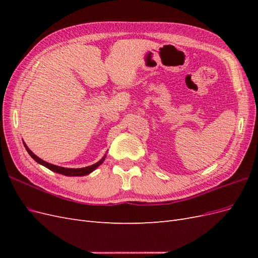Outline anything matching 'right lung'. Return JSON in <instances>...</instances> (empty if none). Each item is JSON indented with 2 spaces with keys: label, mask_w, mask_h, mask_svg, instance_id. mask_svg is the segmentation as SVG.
Masks as SVG:
<instances>
[{
  "label": "right lung",
  "mask_w": 258,
  "mask_h": 258,
  "mask_svg": "<svg viewBox=\"0 0 258 258\" xmlns=\"http://www.w3.org/2000/svg\"><path fill=\"white\" fill-rule=\"evenodd\" d=\"M23 145H25L27 152L29 153V155L32 157L36 162L40 163V165L46 167L47 169L53 171V172L56 173H59V174H62V175H66V176H84V175H87L89 173H91L92 171H95L100 165H102L106 155H104L102 158H101L98 162L93 163V165L91 166H88V167H85V168H77V169H73V168H64V167H60V166H56V165H52V163H49L47 161H44L43 159H41L40 157H37V156L32 153V151L30 150V148L27 146V144L23 142Z\"/></svg>",
  "instance_id": "right-lung-1"
}]
</instances>
